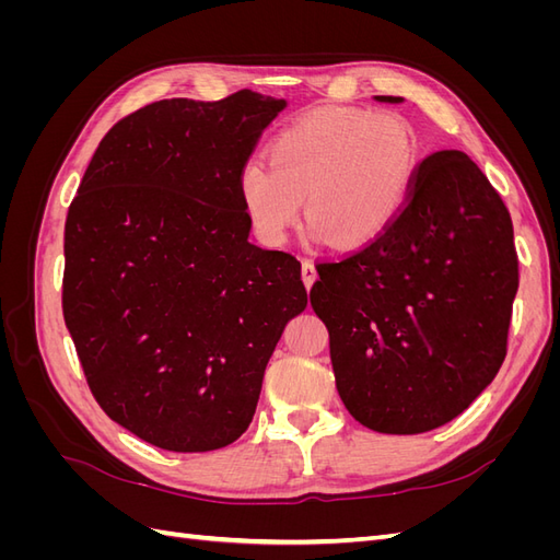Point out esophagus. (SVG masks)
<instances>
[{"mask_svg":"<svg viewBox=\"0 0 560 560\" xmlns=\"http://www.w3.org/2000/svg\"><path fill=\"white\" fill-rule=\"evenodd\" d=\"M301 278H303V284L308 287H313V282L317 280V268H315V264L311 261V259H303V264H301Z\"/></svg>","mask_w":560,"mask_h":560,"instance_id":"34e87169","label":"esophagus"}]
</instances>
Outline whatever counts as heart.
<instances>
[{"mask_svg":"<svg viewBox=\"0 0 560 560\" xmlns=\"http://www.w3.org/2000/svg\"><path fill=\"white\" fill-rule=\"evenodd\" d=\"M268 159H249L238 191L264 241L282 243L306 198V219L334 245L378 238L409 200L420 167L413 126L393 112L327 107L282 128Z\"/></svg>","mask_w":560,"mask_h":560,"instance_id":"heart-1","label":"heart"}]
</instances>
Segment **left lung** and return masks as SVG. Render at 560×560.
<instances>
[{
    "mask_svg": "<svg viewBox=\"0 0 560 560\" xmlns=\"http://www.w3.org/2000/svg\"><path fill=\"white\" fill-rule=\"evenodd\" d=\"M317 273L311 306L329 331L336 389L364 428L446 425L500 371L518 290L514 226L463 151L422 159L389 229Z\"/></svg>",
    "mask_w": 560,
    "mask_h": 560,
    "instance_id": "obj_1",
    "label": "left lung"
}]
</instances>
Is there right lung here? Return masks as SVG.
<instances>
[{"mask_svg":"<svg viewBox=\"0 0 560 560\" xmlns=\"http://www.w3.org/2000/svg\"><path fill=\"white\" fill-rule=\"evenodd\" d=\"M284 100L247 89L124 116L65 222L62 315L95 401L175 453L233 444L308 303L290 252L252 245L238 175Z\"/></svg>","mask_w":560,"mask_h":560,"instance_id":"add662e5","label":"right lung"}]
</instances>
